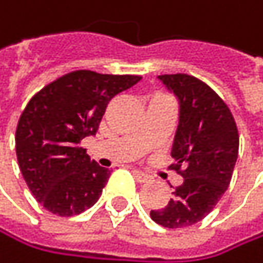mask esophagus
Wrapping results in <instances>:
<instances>
[{"label": "esophagus", "mask_w": 263, "mask_h": 263, "mask_svg": "<svg viewBox=\"0 0 263 263\" xmlns=\"http://www.w3.org/2000/svg\"><path fill=\"white\" fill-rule=\"evenodd\" d=\"M133 174H134L136 180H137V182H140V183H145V182H148V180H149V176H148V174H145V173H143V171H140V170H134V171H133Z\"/></svg>", "instance_id": "34e87169"}]
</instances>
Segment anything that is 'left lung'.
Instances as JSON below:
<instances>
[{
    "label": "left lung",
    "instance_id": "obj_1",
    "mask_svg": "<svg viewBox=\"0 0 263 263\" xmlns=\"http://www.w3.org/2000/svg\"><path fill=\"white\" fill-rule=\"evenodd\" d=\"M159 78L180 101V118L170 168L183 177L174 197L151 219L165 228H185L205 219L230 186L239 156V133L227 103L188 73Z\"/></svg>",
    "mask_w": 263,
    "mask_h": 263
}]
</instances>
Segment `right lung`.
I'll return each mask as SVG.
<instances>
[{
	"mask_svg": "<svg viewBox=\"0 0 263 263\" xmlns=\"http://www.w3.org/2000/svg\"><path fill=\"white\" fill-rule=\"evenodd\" d=\"M140 80L73 70L29 100L16 126V159L30 193L47 211L69 217L100 199L110 171L90 160L81 140L97 133L109 101Z\"/></svg>",
	"mask_w": 263,
	"mask_h": 263,
	"instance_id": "obj_1",
	"label": "right lung"
}]
</instances>
